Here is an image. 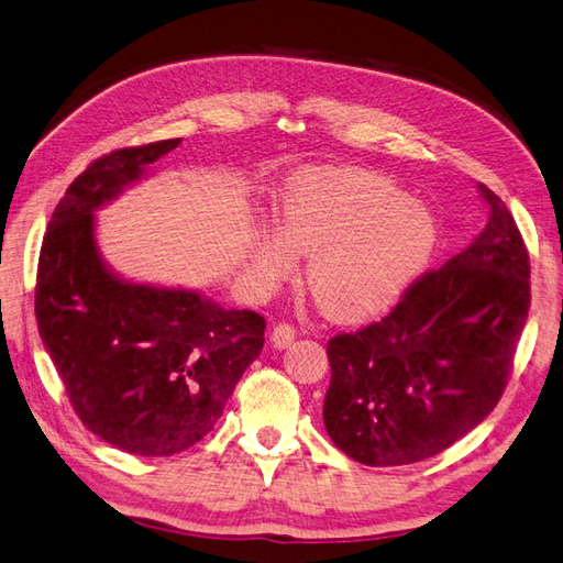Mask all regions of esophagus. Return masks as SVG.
Listing matches in <instances>:
<instances>
[{
    "label": "esophagus",
    "mask_w": 563,
    "mask_h": 563,
    "mask_svg": "<svg viewBox=\"0 0 563 563\" xmlns=\"http://www.w3.org/2000/svg\"><path fill=\"white\" fill-rule=\"evenodd\" d=\"M294 339H296V329H294L291 324H286V322H279L277 327H274V329H272V344H274V346H279V349H284V346H289Z\"/></svg>",
    "instance_id": "34e87169"
}]
</instances>
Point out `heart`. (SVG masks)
<instances>
[{
	"mask_svg": "<svg viewBox=\"0 0 563 563\" xmlns=\"http://www.w3.org/2000/svg\"><path fill=\"white\" fill-rule=\"evenodd\" d=\"M279 231L257 241V277H284L310 253L306 282L334 320L389 308L430 263L437 222L387 176L355 167L298 172L279 196Z\"/></svg>",
	"mask_w": 563,
	"mask_h": 563,
	"instance_id": "b5f03b06",
	"label": "heart"
}]
</instances>
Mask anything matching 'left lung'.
Here are the masks:
<instances>
[{
    "mask_svg": "<svg viewBox=\"0 0 563 563\" xmlns=\"http://www.w3.org/2000/svg\"><path fill=\"white\" fill-rule=\"evenodd\" d=\"M463 253L424 272L379 322L329 339L324 428L365 465L430 459L483 422L509 382L530 308V257L501 198Z\"/></svg>",
    "mask_w": 563,
    "mask_h": 563,
    "instance_id": "left-lung-1",
    "label": "left lung"
}]
</instances>
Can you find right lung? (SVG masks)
Listing matches in <instances>:
<instances>
[{
	"mask_svg": "<svg viewBox=\"0 0 563 563\" xmlns=\"http://www.w3.org/2000/svg\"><path fill=\"white\" fill-rule=\"evenodd\" d=\"M178 143L95 159L52 212L37 260V329L68 401L92 434L135 456L198 444L265 344L263 314L123 282L98 251L95 210Z\"/></svg>",
	"mask_w": 563,
	"mask_h": 563,
	"instance_id": "right-lung-1",
	"label": "right lung"
}]
</instances>
